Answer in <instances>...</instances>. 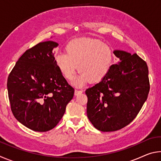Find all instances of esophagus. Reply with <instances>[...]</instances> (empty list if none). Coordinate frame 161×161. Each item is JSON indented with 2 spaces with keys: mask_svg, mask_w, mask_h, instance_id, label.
Masks as SVG:
<instances>
[{
  "mask_svg": "<svg viewBox=\"0 0 161 161\" xmlns=\"http://www.w3.org/2000/svg\"><path fill=\"white\" fill-rule=\"evenodd\" d=\"M83 92L82 90H78V89H75V95H79L80 94H81Z\"/></svg>",
  "mask_w": 161,
  "mask_h": 161,
  "instance_id": "esophagus-1",
  "label": "esophagus"
}]
</instances>
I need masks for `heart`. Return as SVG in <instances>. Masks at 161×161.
Returning <instances> with one entry per match:
<instances>
[{"label": "heart", "mask_w": 161, "mask_h": 161, "mask_svg": "<svg viewBox=\"0 0 161 161\" xmlns=\"http://www.w3.org/2000/svg\"><path fill=\"white\" fill-rule=\"evenodd\" d=\"M54 63L67 80H72L77 69L80 73L74 80L81 86L88 81L99 82L109 72L114 62L111 48L99 40L83 37L71 40L65 46V53L54 57Z\"/></svg>", "instance_id": "1"}]
</instances>
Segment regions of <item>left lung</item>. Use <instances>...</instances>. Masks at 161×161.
I'll return each mask as SVG.
<instances>
[{
	"mask_svg": "<svg viewBox=\"0 0 161 161\" xmlns=\"http://www.w3.org/2000/svg\"><path fill=\"white\" fill-rule=\"evenodd\" d=\"M120 59L103 80L85 93L87 116L97 129L116 131L134 119L148 98V68L136 53L115 50Z\"/></svg>",
	"mask_w": 161,
	"mask_h": 161,
	"instance_id": "1",
	"label": "left lung"
}]
</instances>
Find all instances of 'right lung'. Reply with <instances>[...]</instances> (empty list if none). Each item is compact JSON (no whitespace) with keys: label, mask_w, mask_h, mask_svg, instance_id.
<instances>
[{"label":"right lung","mask_w":161,"mask_h":161,"mask_svg":"<svg viewBox=\"0 0 161 161\" xmlns=\"http://www.w3.org/2000/svg\"><path fill=\"white\" fill-rule=\"evenodd\" d=\"M53 41L40 42L23 53L8 77L10 108L19 122L35 131L55 127L75 89L57 67Z\"/></svg>","instance_id":"right-lung-1"}]
</instances>
